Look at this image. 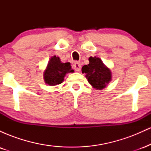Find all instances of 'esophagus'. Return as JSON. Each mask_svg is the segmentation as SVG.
Masks as SVG:
<instances>
[{
	"mask_svg": "<svg viewBox=\"0 0 151 151\" xmlns=\"http://www.w3.org/2000/svg\"><path fill=\"white\" fill-rule=\"evenodd\" d=\"M73 67H74V70H75V71H77V72H79V71L81 70V66L79 62H74V64L73 65Z\"/></svg>",
	"mask_w": 151,
	"mask_h": 151,
	"instance_id": "1",
	"label": "esophagus"
}]
</instances>
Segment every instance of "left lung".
<instances>
[{"instance_id":"8db88e82","label":"left lung","mask_w":151,"mask_h":151,"mask_svg":"<svg viewBox=\"0 0 151 151\" xmlns=\"http://www.w3.org/2000/svg\"><path fill=\"white\" fill-rule=\"evenodd\" d=\"M89 61V65L81 68L82 73L86 74V78L93 88L103 89L111 81V72L100 58L90 57Z\"/></svg>"}]
</instances>
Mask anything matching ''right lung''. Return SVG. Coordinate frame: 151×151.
<instances>
[{"instance_id": "right-lung-1", "label": "right lung", "mask_w": 151, "mask_h": 151, "mask_svg": "<svg viewBox=\"0 0 151 151\" xmlns=\"http://www.w3.org/2000/svg\"><path fill=\"white\" fill-rule=\"evenodd\" d=\"M73 72L70 62L62 63L60 58L55 55L48 62L43 76L47 84L55 86L62 83L66 74Z\"/></svg>"}]
</instances>
